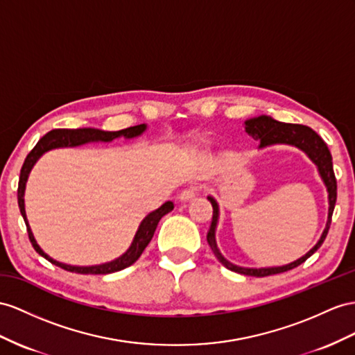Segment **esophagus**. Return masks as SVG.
<instances>
[{"label": "esophagus", "instance_id": "esophagus-1", "mask_svg": "<svg viewBox=\"0 0 355 355\" xmlns=\"http://www.w3.org/2000/svg\"><path fill=\"white\" fill-rule=\"evenodd\" d=\"M198 193V189L196 187H189L186 190H183V192L180 193L178 199L181 202H187V201H192V199L196 196Z\"/></svg>", "mask_w": 355, "mask_h": 355}]
</instances>
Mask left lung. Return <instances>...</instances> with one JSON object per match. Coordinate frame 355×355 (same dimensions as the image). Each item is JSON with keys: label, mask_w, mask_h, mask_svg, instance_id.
Segmentation results:
<instances>
[{"label": "left lung", "mask_w": 355, "mask_h": 355, "mask_svg": "<svg viewBox=\"0 0 355 355\" xmlns=\"http://www.w3.org/2000/svg\"><path fill=\"white\" fill-rule=\"evenodd\" d=\"M244 129H246V133L252 136L253 139L259 141V148H266L275 144H286V145H294V147L304 151L307 154V157L316 165L318 172H320V175L327 187V192H329V219H327V225L321 239L318 240V243L306 253L304 257L298 258L297 261L291 262V264H286V266L268 267V268L239 267V266H234L228 259H225V257L222 255L220 250L217 249V244H216V226H217V220H219V205H217L214 198L208 196V201H210L213 205V220L210 225V230L207 232V241L210 244L214 257L222 262L223 267H226L231 271L240 272V275H244V276L266 277L271 275H279V272H284L298 267L321 248V244L327 237V232L330 230L331 216L336 205V198H338V183H336L330 150L327 147V144L322 141L321 136L315 130H312L311 127L303 125V124L280 123L268 115H259L244 121Z\"/></svg>", "instance_id": "left-lung-1"}]
</instances>
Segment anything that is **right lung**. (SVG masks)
Instances as JSON below:
<instances>
[{
  "mask_svg": "<svg viewBox=\"0 0 355 355\" xmlns=\"http://www.w3.org/2000/svg\"><path fill=\"white\" fill-rule=\"evenodd\" d=\"M147 129V124H138L133 127H127V129L118 130V132H105V130H98V129H91V127H84V129H55L51 130L43 138L35 144V147L30 151L28 156H26L22 169H21V177H19V186H17V204H19V210L21 214L25 220L26 225V231H28V237L33 244L34 250L42 255L44 259H48L52 262L53 266H57L62 270H67L71 272H79V275H109V272H115L120 271L123 268L130 267L133 262L138 261V258L142 255L144 249L148 246V243L151 241L154 231L157 228V223L165 214L174 210V204L171 201L163 204L160 208H157L156 211L150 213L145 219L141 222L138 231H136V235L133 239L132 246L129 248L125 253L120 258H116L115 261L106 262V264H100V266H91V267H76V266H69V264H62V262H58L55 259H52L44 253L40 246L35 241L34 235L31 232V228L28 225V220H26V213H25V204H24V193H25V184L26 180H28L30 172L33 166L35 165L42 154H44L49 150L53 148H62V147H78V145H84L87 142H111L120 136H124L125 139H132L139 136Z\"/></svg>",
  "mask_w": 355,
  "mask_h": 355,
  "instance_id": "obj_1",
  "label": "right lung"
}]
</instances>
